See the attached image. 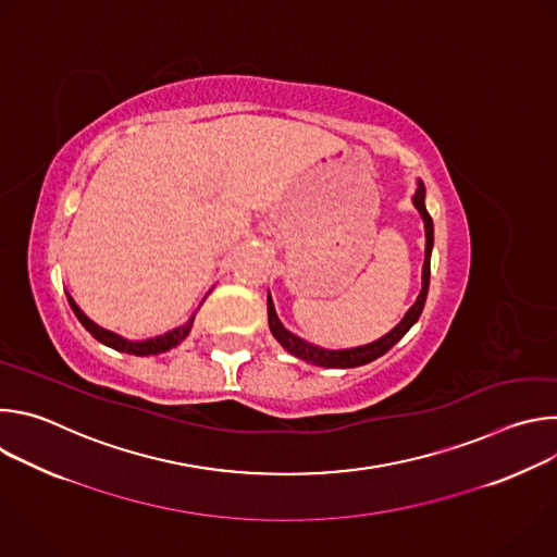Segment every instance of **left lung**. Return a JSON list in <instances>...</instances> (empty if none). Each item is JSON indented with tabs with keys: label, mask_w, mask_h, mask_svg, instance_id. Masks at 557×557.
Segmentation results:
<instances>
[{
	"label": "left lung",
	"mask_w": 557,
	"mask_h": 557,
	"mask_svg": "<svg viewBox=\"0 0 557 557\" xmlns=\"http://www.w3.org/2000/svg\"><path fill=\"white\" fill-rule=\"evenodd\" d=\"M412 202L419 209V213L423 218V224H425V262H423V286H421V293H419L417 301L412 304V308L406 312L404 320L396 324L387 335H383L381 339H376L372 344L348 348V350H326V348H320V346H314V344H308V342L299 339L297 335H293L290 331H286L284 324L280 322V317H277L275 306H273V299L269 295V329H271L273 337L282 344V348H286L290 355H295L297 359H304V361H308L312 366H322V368H357V366L370 363V361L379 359L381 355H385L396 342H399L417 324V320H419L421 312H423L425 299H428L430 256H432V247H434V224H432V218H430V213L425 209V187H423L421 181H419V187L414 191Z\"/></svg>",
	"instance_id": "1"
}]
</instances>
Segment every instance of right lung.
I'll return each mask as SVG.
<instances>
[{
	"label": "right lung",
	"mask_w": 557,
	"mask_h": 557,
	"mask_svg": "<svg viewBox=\"0 0 557 557\" xmlns=\"http://www.w3.org/2000/svg\"><path fill=\"white\" fill-rule=\"evenodd\" d=\"M67 301H70V308H72L74 314H76V320L86 326V331H88L97 342H101L103 346H110V348H114V350H119V352H127V355H136V357H149V355L168 352V350L176 348V346L189 335V331H191V326H194V317H196V314H191L187 324H183L181 329H174V331H170V333H165V335H161V337L145 339V342H129V339H123V337L116 335V333H110V331L97 326V324L90 320V317L74 304V299H72L70 295H67Z\"/></svg>",
	"instance_id": "right-lung-1"
}]
</instances>
